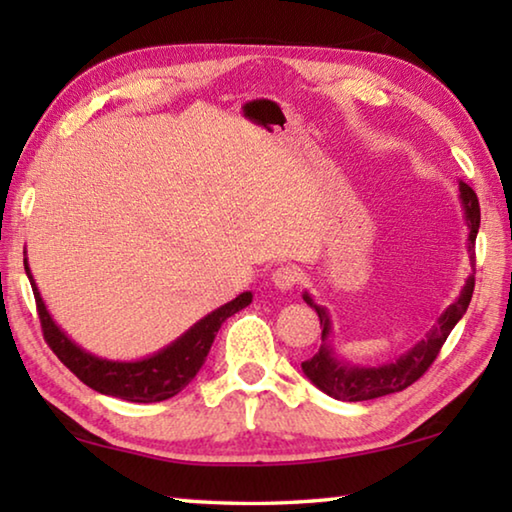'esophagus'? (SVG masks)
<instances>
[{"mask_svg":"<svg viewBox=\"0 0 512 512\" xmlns=\"http://www.w3.org/2000/svg\"><path fill=\"white\" fill-rule=\"evenodd\" d=\"M300 280H302V273H300V268H296V266H280L277 268V271L273 273V284L280 291H291L293 287H298L300 284Z\"/></svg>","mask_w":512,"mask_h":512,"instance_id":"esophagus-1","label":"esophagus"}]
</instances>
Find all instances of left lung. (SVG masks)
Returning a JSON list of instances; mask_svg holds the SVG:
<instances>
[{
	"label": "left lung",
	"instance_id": "obj_1",
	"mask_svg": "<svg viewBox=\"0 0 512 512\" xmlns=\"http://www.w3.org/2000/svg\"><path fill=\"white\" fill-rule=\"evenodd\" d=\"M458 189H461L465 223H467V230H470V235H467V253H470V262L474 266L476 262L474 244H476V235H479V225H481L479 198H476L474 189L470 185L458 183ZM472 293H474V275L467 277L461 296H458V300L445 309V314L438 318V323L429 329L427 339L415 343L413 348L406 354H402L397 361L386 363V366H377V368L352 366V363L336 359L332 345L327 343L329 334H332V323H329L327 309L318 307L316 302L311 300L309 293H305L302 298H305L309 307L316 309V314L320 318V327H323V336H320V339H323V345H320V350L314 354V357L302 361V372H305V375L311 379V384L318 386L320 391L327 393L329 397H334V400H343V402H366V400H375V397L400 393L404 388L415 384V381L429 370L431 363L436 361L449 332H452L458 320L463 318L467 307H470Z\"/></svg>",
	"mask_w": 512,
	"mask_h": 512
}]
</instances>
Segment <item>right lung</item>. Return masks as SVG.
Segmentation results:
<instances>
[{
    "mask_svg": "<svg viewBox=\"0 0 512 512\" xmlns=\"http://www.w3.org/2000/svg\"><path fill=\"white\" fill-rule=\"evenodd\" d=\"M24 271L29 275L33 296L40 316L42 336L56 357L79 377L92 391L119 397V400L135 404L162 402L178 395L183 388L196 377V372L207 359L214 336L221 325L230 316H235L239 309L248 307L253 302V293L246 291L237 296L228 305L214 309L212 314L198 320L194 327H189L180 339L173 341L167 348L155 352L153 357L140 361H108L79 348L69 336L60 329L54 318L49 316L45 302L40 298V291L33 282L27 259H24Z\"/></svg>",
    "mask_w": 512,
    "mask_h": 512,
    "instance_id": "obj_1",
    "label": "right lung"
}]
</instances>
